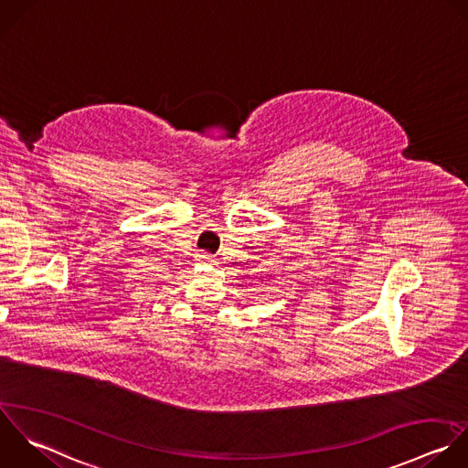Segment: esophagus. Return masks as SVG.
I'll return each instance as SVG.
<instances>
[{
	"instance_id": "1",
	"label": "esophagus",
	"mask_w": 468,
	"mask_h": 468,
	"mask_svg": "<svg viewBox=\"0 0 468 468\" xmlns=\"http://www.w3.org/2000/svg\"><path fill=\"white\" fill-rule=\"evenodd\" d=\"M198 262H204V264H217L215 257L209 255V253H200V255H198Z\"/></svg>"
}]
</instances>
